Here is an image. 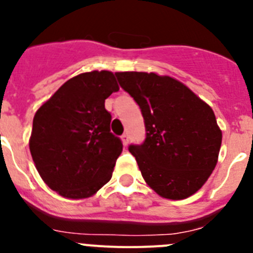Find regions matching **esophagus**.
Wrapping results in <instances>:
<instances>
[{"label":"esophagus","mask_w":253,"mask_h":253,"mask_svg":"<svg viewBox=\"0 0 253 253\" xmlns=\"http://www.w3.org/2000/svg\"><path fill=\"white\" fill-rule=\"evenodd\" d=\"M122 140H123V144H124V146H128V143H129L128 133L123 134V135H122Z\"/></svg>","instance_id":"obj_1"}]
</instances>
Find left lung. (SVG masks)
Listing matches in <instances>:
<instances>
[{
	"mask_svg": "<svg viewBox=\"0 0 253 253\" xmlns=\"http://www.w3.org/2000/svg\"><path fill=\"white\" fill-rule=\"evenodd\" d=\"M115 76L144 119L146 139L129 146L143 178L162 198L181 200L195 194L211 175L222 144L211 107L169 76Z\"/></svg>",
	"mask_w": 253,
	"mask_h": 253,
	"instance_id": "obj_1",
	"label": "left lung"
}]
</instances>
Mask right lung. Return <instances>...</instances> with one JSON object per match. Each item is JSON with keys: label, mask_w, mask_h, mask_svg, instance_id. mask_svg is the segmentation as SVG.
<instances>
[{"label": "right lung", "mask_w": 253, "mask_h": 253, "mask_svg": "<svg viewBox=\"0 0 253 253\" xmlns=\"http://www.w3.org/2000/svg\"><path fill=\"white\" fill-rule=\"evenodd\" d=\"M116 91L114 73H81L62 84L35 114L31 157L44 182L59 195L88 198L110 181L123 143L110 131L105 100Z\"/></svg>", "instance_id": "obj_1"}]
</instances>
